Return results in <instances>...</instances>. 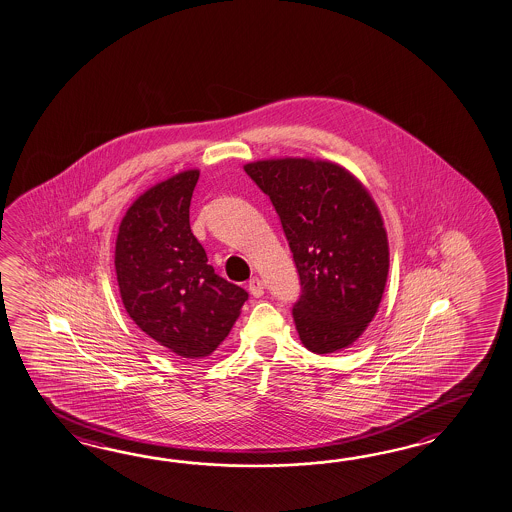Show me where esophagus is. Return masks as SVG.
<instances>
[{
	"instance_id": "obj_1",
	"label": "esophagus",
	"mask_w": 512,
	"mask_h": 512,
	"mask_svg": "<svg viewBox=\"0 0 512 512\" xmlns=\"http://www.w3.org/2000/svg\"><path fill=\"white\" fill-rule=\"evenodd\" d=\"M248 288H250L251 296H255V298H261L264 294V283L259 277H251Z\"/></svg>"
}]
</instances>
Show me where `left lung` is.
I'll return each instance as SVG.
<instances>
[{
    "label": "left lung",
    "instance_id": "1",
    "mask_svg": "<svg viewBox=\"0 0 512 512\" xmlns=\"http://www.w3.org/2000/svg\"><path fill=\"white\" fill-rule=\"evenodd\" d=\"M270 198L300 274L292 316L312 353L348 348L374 320L388 277L381 212L355 175L314 159L244 166Z\"/></svg>",
    "mask_w": 512,
    "mask_h": 512
}]
</instances>
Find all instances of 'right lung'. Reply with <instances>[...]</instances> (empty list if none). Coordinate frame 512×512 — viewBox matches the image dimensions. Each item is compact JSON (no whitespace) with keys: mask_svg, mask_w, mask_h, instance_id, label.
<instances>
[{"mask_svg":"<svg viewBox=\"0 0 512 512\" xmlns=\"http://www.w3.org/2000/svg\"><path fill=\"white\" fill-rule=\"evenodd\" d=\"M200 170H185L140 194L116 237L114 266L125 311L155 342L183 359L218 348L248 292L214 274L190 231Z\"/></svg>","mask_w":512,"mask_h":512,"instance_id":"right-lung-1","label":"right lung"}]
</instances>
